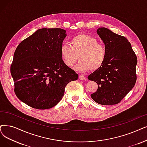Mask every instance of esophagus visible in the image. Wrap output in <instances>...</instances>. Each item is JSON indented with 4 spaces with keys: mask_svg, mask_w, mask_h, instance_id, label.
I'll list each match as a JSON object with an SVG mask.
<instances>
[{
    "mask_svg": "<svg viewBox=\"0 0 147 147\" xmlns=\"http://www.w3.org/2000/svg\"><path fill=\"white\" fill-rule=\"evenodd\" d=\"M79 78H80V80H86V78L83 75H80L79 76Z\"/></svg>",
    "mask_w": 147,
    "mask_h": 147,
    "instance_id": "1",
    "label": "esophagus"
}]
</instances>
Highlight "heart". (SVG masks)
<instances>
[{"label":"heart","instance_id":"heart-1","mask_svg":"<svg viewBox=\"0 0 147 147\" xmlns=\"http://www.w3.org/2000/svg\"><path fill=\"white\" fill-rule=\"evenodd\" d=\"M60 53L64 63L69 67H73L78 58L80 61L76 69L83 72L89 70L95 71L101 68L107 56L104 45L98 43L96 38L84 34L73 37L70 45L62 44Z\"/></svg>","mask_w":147,"mask_h":147}]
</instances>
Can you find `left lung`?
I'll return each instance as SVG.
<instances>
[{
    "label": "left lung",
    "mask_w": 147,
    "mask_h": 147,
    "mask_svg": "<svg viewBox=\"0 0 147 147\" xmlns=\"http://www.w3.org/2000/svg\"><path fill=\"white\" fill-rule=\"evenodd\" d=\"M96 32L105 44L107 56L102 67L88 77L98 86L90 96L99 104H116L136 83L137 57L125 37L103 27L99 28Z\"/></svg>",
    "instance_id": "left-lung-1"
}]
</instances>
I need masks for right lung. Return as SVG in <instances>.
Instances as JSON below:
<instances>
[{
	"mask_svg": "<svg viewBox=\"0 0 147 147\" xmlns=\"http://www.w3.org/2000/svg\"><path fill=\"white\" fill-rule=\"evenodd\" d=\"M66 32L60 28L39 29L15 51L11 66L14 92L29 106L40 110L54 107L66 85L78 78L61 58L60 48Z\"/></svg>",
	"mask_w": 147,
	"mask_h": 147,
	"instance_id": "add662e5",
	"label": "right lung"
}]
</instances>
